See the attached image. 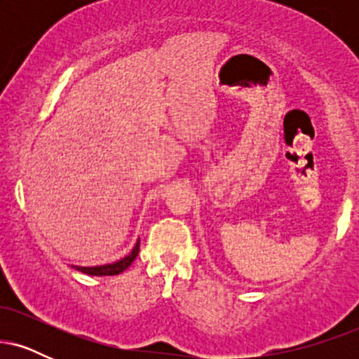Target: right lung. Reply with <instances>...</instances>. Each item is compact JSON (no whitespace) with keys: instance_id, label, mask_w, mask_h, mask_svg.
Masks as SVG:
<instances>
[{"instance_id":"add662e5","label":"right lung","mask_w":359,"mask_h":359,"mask_svg":"<svg viewBox=\"0 0 359 359\" xmlns=\"http://www.w3.org/2000/svg\"><path fill=\"white\" fill-rule=\"evenodd\" d=\"M138 251H140V240L137 241V245L133 246V250H131L128 255H125L123 258H119L118 262L106 263V265H96V266H77V265H71V266L72 269L82 271V273L93 275V277H109V275H119L123 273L131 263H133V259L137 258Z\"/></svg>"}]
</instances>
